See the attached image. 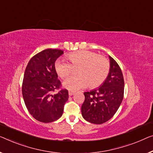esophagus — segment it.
Segmentation results:
<instances>
[{"instance_id": "obj_1", "label": "esophagus", "mask_w": 153, "mask_h": 153, "mask_svg": "<svg viewBox=\"0 0 153 153\" xmlns=\"http://www.w3.org/2000/svg\"><path fill=\"white\" fill-rule=\"evenodd\" d=\"M74 91H69V96H71V95H74Z\"/></svg>"}]
</instances>
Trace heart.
<instances>
[{"label": "heart", "instance_id": "obj_1", "mask_svg": "<svg viewBox=\"0 0 153 153\" xmlns=\"http://www.w3.org/2000/svg\"><path fill=\"white\" fill-rule=\"evenodd\" d=\"M71 64L64 60H57L55 69L58 76L65 79L77 69L76 77L68 78L63 82V86L71 91L82 89L88 85L94 88L105 81L110 70V63L104 56L95 52L81 51L70 53L67 56Z\"/></svg>", "mask_w": 153, "mask_h": 153}]
</instances>
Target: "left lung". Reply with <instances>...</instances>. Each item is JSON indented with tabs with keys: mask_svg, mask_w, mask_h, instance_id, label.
I'll return each instance as SVG.
<instances>
[{
	"mask_svg": "<svg viewBox=\"0 0 153 153\" xmlns=\"http://www.w3.org/2000/svg\"><path fill=\"white\" fill-rule=\"evenodd\" d=\"M110 70L101 86L84 92L81 111L83 118L95 124H101L111 119L119 108L124 97V81L120 66L112 57Z\"/></svg>",
	"mask_w": 153,
	"mask_h": 153,
	"instance_id": "8db88e82",
	"label": "left lung"
}]
</instances>
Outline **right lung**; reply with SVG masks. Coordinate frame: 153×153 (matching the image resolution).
<instances>
[{
    "label": "right lung",
    "mask_w": 153,
    "mask_h": 153,
    "mask_svg": "<svg viewBox=\"0 0 153 153\" xmlns=\"http://www.w3.org/2000/svg\"><path fill=\"white\" fill-rule=\"evenodd\" d=\"M63 53L60 49L43 50L31 58L25 71L22 86L25 104L29 113L40 122L49 123L58 120L69 98L67 89L52 94L61 86L55 62Z\"/></svg>",
    "instance_id": "1"
}]
</instances>
